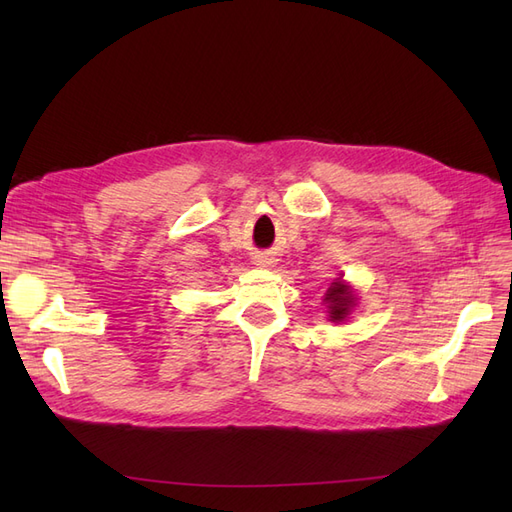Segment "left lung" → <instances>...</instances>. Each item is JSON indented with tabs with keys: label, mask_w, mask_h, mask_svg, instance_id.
Segmentation results:
<instances>
[{
	"label": "left lung",
	"mask_w": 512,
	"mask_h": 512,
	"mask_svg": "<svg viewBox=\"0 0 512 512\" xmlns=\"http://www.w3.org/2000/svg\"><path fill=\"white\" fill-rule=\"evenodd\" d=\"M324 301H327L329 307V318L333 322H342L354 305V294L350 286H346L342 280H335L327 294H324Z\"/></svg>",
	"instance_id": "obj_1"
}]
</instances>
